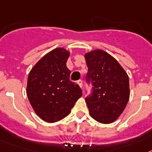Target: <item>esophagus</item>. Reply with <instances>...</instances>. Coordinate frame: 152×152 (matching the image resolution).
<instances>
[{"label": "esophagus", "instance_id": "1", "mask_svg": "<svg viewBox=\"0 0 152 152\" xmlns=\"http://www.w3.org/2000/svg\"><path fill=\"white\" fill-rule=\"evenodd\" d=\"M77 83L78 84L80 88H82V86H83V83H82V81H81V80H78V81H77Z\"/></svg>", "mask_w": 152, "mask_h": 152}]
</instances>
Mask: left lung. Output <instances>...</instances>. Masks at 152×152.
I'll list each match as a JSON object with an SVG mask.
<instances>
[{"label":"left lung","instance_id":"8db88e82","mask_svg":"<svg viewBox=\"0 0 152 152\" xmlns=\"http://www.w3.org/2000/svg\"><path fill=\"white\" fill-rule=\"evenodd\" d=\"M86 81L92 92L85 98L90 115L101 124H111L124 112L130 98L129 77L121 65L108 53L96 50L85 54Z\"/></svg>","mask_w":152,"mask_h":152}]
</instances>
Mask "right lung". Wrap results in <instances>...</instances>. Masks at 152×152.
<instances>
[{
    "label": "right lung",
    "instance_id": "add662e5",
    "mask_svg": "<svg viewBox=\"0 0 152 152\" xmlns=\"http://www.w3.org/2000/svg\"><path fill=\"white\" fill-rule=\"evenodd\" d=\"M70 52L56 48L36 63L28 74L26 93L38 116L48 123L62 120L82 96L79 85L70 81L66 63Z\"/></svg>",
    "mask_w": 152,
    "mask_h": 152
}]
</instances>
